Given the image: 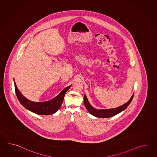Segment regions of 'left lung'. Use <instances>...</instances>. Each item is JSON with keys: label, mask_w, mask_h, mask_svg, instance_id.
I'll return each instance as SVG.
<instances>
[{"label": "left lung", "mask_w": 157, "mask_h": 157, "mask_svg": "<svg viewBox=\"0 0 157 157\" xmlns=\"http://www.w3.org/2000/svg\"><path fill=\"white\" fill-rule=\"evenodd\" d=\"M133 94L130 98V99L127 101L126 103L124 104V105H121L120 107H117L112 109H97L92 107L88 100L87 99L86 96L85 94L83 97L84 104L87 110L93 116L99 118H109V117H113L117 114L120 113L122 111L124 110L127 108L128 105L131 103V101L132 100L133 97Z\"/></svg>", "instance_id": "1"}]
</instances>
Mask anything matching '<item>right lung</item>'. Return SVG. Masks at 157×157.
I'll return each instance as SVG.
<instances>
[{"label": "right lung", "instance_id": "add662e5", "mask_svg": "<svg viewBox=\"0 0 157 157\" xmlns=\"http://www.w3.org/2000/svg\"><path fill=\"white\" fill-rule=\"evenodd\" d=\"M14 83L16 94L20 103L27 109L34 113L40 115H49L55 113L61 106L65 94L71 86V85H70L64 89L57 97H55L52 100L44 102H34L30 101L23 96V95L21 93L20 91L18 89L15 81H14Z\"/></svg>", "mask_w": 157, "mask_h": 157}]
</instances>
